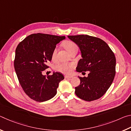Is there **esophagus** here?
Instances as JSON below:
<instances>
[{
  "instance_id": "obj_1",
  "label": "esophagus",
  "mask_w": 131,
  "mask_h": 131,
  "mask_svg": "<svg viewBox=\"0 0 131 131\" xmlns=\"http://www.w3.org/2000/svg\"><path fill=\"white\" fill-rule=\"evenodd\" d=\"M72 77H73V76H67V75L65 76V79H71V78H72Z\"/></svg>"
}]
</instances>
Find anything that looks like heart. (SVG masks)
Here are the masks:
<instances>
[{
	"instance_id": "obj_1",
	"label": "heart",
	"mask_w": 131,
	"mask_h": 131,
	"mask_svg": "<svg viewBox=\"0 0 131 131\" xmlns=\"http://www.w3.org/2000/svg\"><path fill=\"white\" fill-rule=\"evenodd\" d=\"M63 47L68 51L70 53L73 51L78 49L77 44L71 40H66L64 41L62 43ZM57 54V48H54V50H52L51 54V59L52 61H54L56 58ZM74 65L73 63H60L56 66V70L59 72L63 73L69 74L71 72L74 68Z\"/></svg>"
}]
</instances>
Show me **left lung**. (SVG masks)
<instances>
[{"label":"left lung","instance_id":"obj_1","mask_svg":"<svg viewBox=\"0 0 131 131\" xmlns=\"http://www.w3.org/2000/svg\"><path fill=\"white\" fill-rule=\"evenodd\" d=\"M80 49L82 58L76 70L90 71L88 77H79L80 84L75 94L83 100L92 101L101 97L110 87L116 74V57L107 44L98 37L87 35L68 36Z\"/></svg>","mask_w":131,"mask_h":131}]
</instances>
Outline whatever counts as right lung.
<instances>
[{"label": "right lung", "instance_id": "1", "mask_svg": "<svg viewBox=\"0 0 131 131\" xmlns=\"http://www.w3.org/2000/svg\"><path fill=\"white\" fill-rule=\"evenodd\" d=\"M64 39L65 36L39 33L29 35L18 44L14 69L24 92L33 100L46 101L56 95L63 75L56 72L46 76L43 72L49 68L47 63L56 44Z\"/></svg>", "mask_w": 131, "mask_h": 131}]
</instances>
